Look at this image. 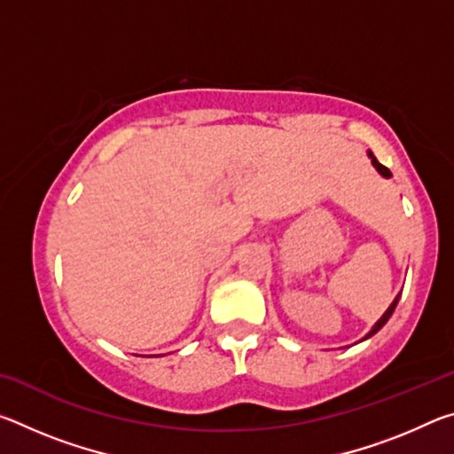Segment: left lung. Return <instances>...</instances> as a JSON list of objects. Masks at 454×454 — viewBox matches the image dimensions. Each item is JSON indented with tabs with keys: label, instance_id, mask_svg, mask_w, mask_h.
Masks as SVG:
<instances>
[{
	"label": "left lung",
	"instance_id": "1",
	"mask_svg": "<svg viewBox=\"0 0 454 454\" xmlns=\"http://www.w3.org/2000/svg\"><path fill=\"white\" fill-rule=\"evenodd\" d=\"M371 158H372V164H374V168H376V170H379L382 176H384V178H390V176H393V174H390V170H388V168L387 166H382L380 162H379V160H376L374 156H372V153H371ZM398 298H401V294H398L396 298H395V301H393V304H390L388 306V310L387 312H384L382 314V318L379 320V322H376V325L372 326V330H371V333H368V336H372L374 333H379V330L384 326V325H387V322H388V318L390 317H393V312H395V309H396V304H398ZM366 336V338H368Z\"/></svg>",
	"mask_w": 454,
	"mask_h": 454
}]
</instances>
